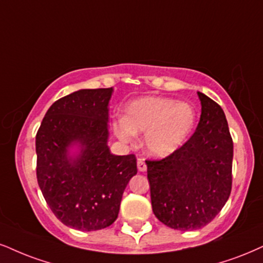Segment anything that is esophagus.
Here are the masks:
<instances>
[{"mask_svg":"<svg viewBox=\"0 0 263 263\" xmlns=\"http://www.w3.org/2000/svg\"><path fill=\"white\" fill-rule=\"evenodd\" d=\"M138 170L139 172H145L147 170L146 163H145V161L142 160V158H139L138 160Z\"/></svg>","mask_w":263,"mask_h":263,"instance_id":"esophagus-1","label":"esophagus"}]
</instances>
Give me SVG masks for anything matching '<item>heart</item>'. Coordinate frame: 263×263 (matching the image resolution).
Returning a JSON list of instances; mask_svg holds the SVG:
<instances>
[{"instance_id":"b5f03b06","label":"heart","mask_w":263,"mask_h":263,"mask_svg":"<svg viewBox=\"0 0 263 263\" xmlns=\"http://www.w3.org/2000/svg\"><path fill=\"white\" fill-rule=\"evenodd\" d=\"M196 124V111L190 103L161 96H144L126 106L124 118L113 122L116 137L133 144L144 135L145 150L150 156L163 158L185 144Z\"/></svg>"}]
</instances>
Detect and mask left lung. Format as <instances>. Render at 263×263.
<instances>
[{
  "label": "left lung",
  "instance_id": "1",
  "mask_svg": "<svg viewBox=\"0 0 263 263\" xmlns=\"http://www.w3.org/2000/svg\"><path fill=\"white\" fill-rule=\"evenodd\" d=\"M195 133L160 161H146L151 205L158 221L177 231L200 229L226 205L232 190L233 140L222 107L197 92Z\"/></svg>",
  "mask_w": 263,
  "mask_h": 263
}]
</instances>
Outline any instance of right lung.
<instances>
[{
	"label": "right lung",
	"instance_id": "right-lung-1",
	"mask_svg": "<svg viewBox=\"0 0 263 263\" xmlns=\"http://www.w3.org/2000/svg\"><path fill=\"white\" fill-rule=\"evenodd\" d=\"M113 87L82 89L48 108L36 134V177L47 205L63 224L83 232L111 226L137 174L134 155L108 145Z\"/></svg>",
	"mask_w": 263,
	"mask_h": 263
}]
</instances>
